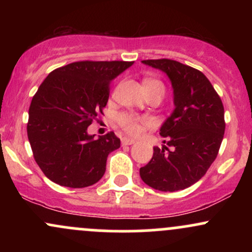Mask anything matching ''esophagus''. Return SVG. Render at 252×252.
Wrapping results in <instances>:
<instances>
[{
	"label": "esophagus",
	"mask_w": 252,
	"mask_h": 252,
	"mask_svg": "<svg viewBox=\"0 0 252 252\" xmlns=\"http://www.w3.org/2000/svg\"><path fill=\"white\" fill-rule=\"evenodd\" d=\"M121 141H122V146H130V144H134L136 142L134 138L129 137H123Z\"/></svg>",
	"instance_id": "1"
}]
</instances>
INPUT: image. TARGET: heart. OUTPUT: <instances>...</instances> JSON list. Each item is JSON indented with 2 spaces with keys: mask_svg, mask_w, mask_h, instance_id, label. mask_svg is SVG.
Listing matches in <instances>:
<instances>
[{
  "mask_svg": "<svg viewBox=\"0 0 252 252\" xmlns=\"http://www.w3.org/2000/svg\"><path fill=\"white\" fill-rule=\"evenodd\" d=\"M153 85L158 86V88L163 90L161 83L156 82V80H150V79L144 80V86H153ZM118 123H120V126H122L126 132H129V134L131 135H137L140 134L141 130H142L144 126H148V124H150V121L148 118L138 117L131 114H122L120 115V117H118Z\"/></svg>",
  "mask_w": 252,
  "mask_h": 252,
  "instance_id": "heart-1",
  "label": "heart"
}]
</instances>
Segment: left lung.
<instances>
[{"label":"left lung","instance_id":"left-lung-1","mask_svg":"<svg viewBox=\"0 0 252 252\" xmlns=\"http://www.w3.org/2000/svg\"><path fill=\"white\" fill-rule=\"evenodd\" d=\"M142 63L169 78L174 110L160 128L166 146L155 147L152 160L140 168L141 179L162 192L185 189L200 180L218 155L225 131L224 106L200 71L170 59Z\"/></svg>","mask_w":252,"mask_h":252}]
</instances>
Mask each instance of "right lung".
Instances as JSON below:
<instances>
[{"label": "right lung", "instance_id": "right-lung-1", "mask_svg": "<svg viewBox=\"0 0 252 252\" xmlns=\"http://www.w3.org/2000/svg\"><path fill=\"white\" fill-rule=\"evenodd\" d=\"M134 62H77L51 72L34 94L27 134L43 174L60 186L83 189L102 179L106 158L120 148L114 132L88 126L109 99V84Z\"/></svg>", "mask_w": 252, "mask_h": 252}]
</instances>
